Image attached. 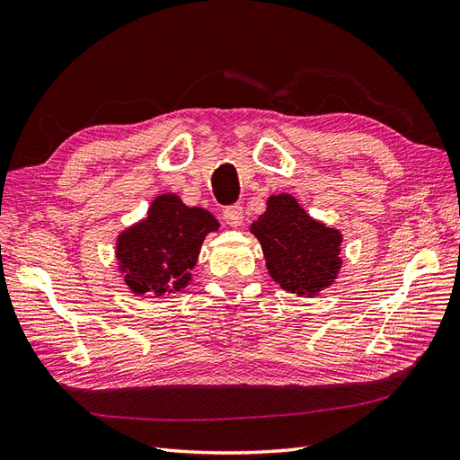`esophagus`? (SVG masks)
I'll return each mask as SVG.
<instances>
[{
	"label": "esophagus",
	"mask_w": 460,
	"mask_h": 460,
	"mask_svg": "<svg viewBox=\"0 0 460 460\" xmlns=\"http://www.w3.org/2000/svg\"><path fill=\"white\" fill-rule=\"evenodd\" d=\"M222 217H225L228 226L238 228V226L243 225V207L242 205H230V207L225 208V213H222Z\"/></svg>",
	"instance_id": "obj_1"
}]
</instances>
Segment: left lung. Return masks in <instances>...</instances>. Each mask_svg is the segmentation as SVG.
Segmentation results:
<instances>
[{"label":"left lung","mask_w":460,"mask_h":460,"mask_svg":"<svg viewBox=\"0 0 460 460\" xmlns=\"http://www.w3.org/2000/svg\"><path fill=\"white\" fill-rule=\"evenodd\" d=\"M272 280L288 294L316 297L338 280L343 234L313 218L291 193H274L249 228Z\"/></svg>","instance_id":"1"}]
</instances>
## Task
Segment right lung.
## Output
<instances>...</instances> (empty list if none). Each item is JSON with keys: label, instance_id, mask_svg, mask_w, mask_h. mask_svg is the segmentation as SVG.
I'll list each match as a JSON object with an SVG mask.
<instances>
[{"label": "right lung", "instance_id": "right-lung-1", "mask_svg": "<svg viewBox=\"0 0 460 460\" xmlns=\"http://www.w3.org/2000/svg\"><path fill=\"white\" fill-rule=\"evenodd\" d=\"M218 220L201 207H188L176 193H161L142 220L117 235L115 257L134 296H172L193 280L201 243L218 232Z\"/></svg>", "mask_w": 460, "mask_h": 460}]
</instances>
